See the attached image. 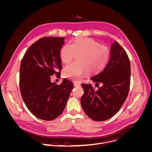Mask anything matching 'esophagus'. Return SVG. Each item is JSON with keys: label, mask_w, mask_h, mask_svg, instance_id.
<instances>
[{"label": "esophagus", "mask_w": 152, "mask_h": 152, "mask_svg": "<svg viewBox=\"0 0 152 152\" xmlns=\"http://www.w3.org/2000/svg\"><path fill=\"white\" fill-rule=\"evenodd\" d=\"M73 85H74L75 87H78V86H80V84L79 83H77V82H74V84H73Z\"/></svg>", "instance_id": "esophagus-1"}]
</instances>
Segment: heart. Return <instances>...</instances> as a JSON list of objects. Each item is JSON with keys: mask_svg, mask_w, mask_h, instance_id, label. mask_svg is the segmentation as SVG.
I'll return each mask as SVG.
<instances>
[{"mask_svg": "<svg viewBox=\"0 0 152 152\" xmlns=\"http://www.w3.org/2000/svg\"><path fill=\"white\" fill-rule=\"evenodd\" d=\"M79 53L77 56L79 61L66 66L63 71L64 77L75 82L80 81L88 71L96 73L102 70L110 56L107 47L93 39L82 37L77 39L70 45H63L59 56L63 63H69L75 54Z\"/></svg>", "mask_w": 152, "mask_h": 152, "instance_id": "obj_1", "label": "heart"}]
</instances>
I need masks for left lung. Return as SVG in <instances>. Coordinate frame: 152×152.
Instances as JSON below:
<instances>
[{
  "label": "left lung",
  "mask_w": 152,
  "mask_h": 152,
  "mask_svg": "<svg viewBox=\"0 0 152 152\" xmlns=\"http://www.w3.org/2000/svg\"><path fill=\"white\" fill-rule=\"evenodd\" d=\"M96 82L82 84L84 94L81 106L85 113L95 121H103L115 115L121 109L129 93L131 80L130 61L126 50L117 42L110 48L109 60L102 71L91 78ZM99 83L102 84L101 87Z\"/></svg>",
  "instance_id": "left-lung-1"
}]
</instances>
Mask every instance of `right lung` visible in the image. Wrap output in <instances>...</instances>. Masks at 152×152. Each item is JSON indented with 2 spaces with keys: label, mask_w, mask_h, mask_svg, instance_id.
I'll list each match as a JSON object with an SVG mask.
<instances>
[{
  "label": "right lung",
  "mask_w": 152,
  "mask_h": 152,
  "mask_svg": "<svg viewBox=\"0 0 152 152\" xmlns=\"http://www.w3.org/2000/svg\"><path fill=\"white\" fill-rule=\"evenodd\" d=\"M64 37H45L31 45L25 53L20 69V89L30 112L39 118L52 121L65 109L73 87L64 79L60 85L50 82L62 69L59 52Z\"/></svg>",
  "instance_id": "1"
}]
</instances>
